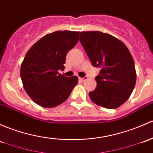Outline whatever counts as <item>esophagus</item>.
I'll return each instance as SVG.
<instances>
[{"mask_svg": "<svg viewBox=\"0 0 153 153\" xmlns=\"http://www.w3.org/2000/svg\"><path fill=\"white\" fill-rule=\"evenodd\" d=\"M86 79H87V77H84V78H79V81L81 82L85 81Z\"/></svg>", "mask_w": 153, "mask_h": 153, "instance_id": "obj_1", "label": "esophagus"}]
</instances>
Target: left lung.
I'll list each match as a JSON object with an SVG mask.
<instances>
[{"instance_id":"obj_1","label":"left lung","mask_w":153,"mask_h":153,"mask_svg":"<svg viewBox=\"0 0 153 153\" xmlns=\"http://www.w3.org/2000/svg\"><path fill=\"white\" fill-rule=\"evenodd\" d=\"M80 42L91 64L101 69L95 77L96 89L90 99L105 108H117L130 97L136 73L131 53L123 42L100 31H83Z\"/></svg>"}]
</instances>
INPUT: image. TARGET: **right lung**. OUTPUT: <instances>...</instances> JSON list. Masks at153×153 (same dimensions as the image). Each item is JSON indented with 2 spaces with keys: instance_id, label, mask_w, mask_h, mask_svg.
Here are the masks:
<instances>
[{
  "instance_id": "add662e5",
  "label": "right lung",
  "mask_w": 153,
  "mask_h": 153,
  "mask_svg": "<svg viewBox=\"0 0 153 153\" xmlns=\"http://www.w3.org/2000/svg\"><path fill=\"white\" fill-rule=\"evenodd\" d=\"M79 32L58 30L45 35L27 52L20 77L27 94L37 105L53 108L70 97L78 83L77 76L61 75L66 56L78 42Z\"/></svg>"
}]
</instances>
